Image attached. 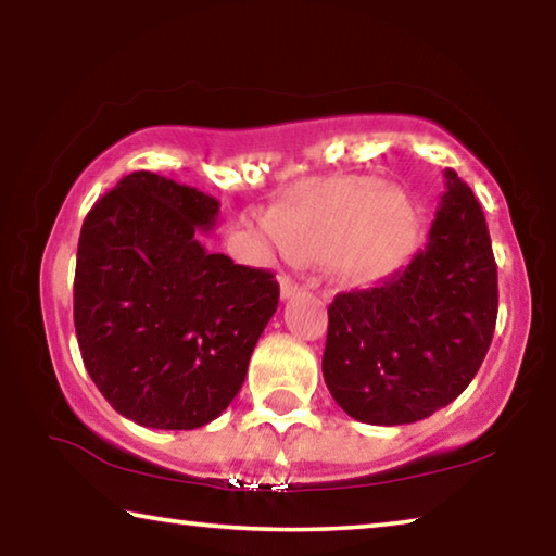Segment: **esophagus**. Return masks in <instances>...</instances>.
I'll return each instance as SVG.
<instances>
[{
    "mask_svg": "<svg viewBox=\"0 0 556 556\" xmlns=\"http://www.w3.org/2000/svg\"><path fill=\"white\" fill-rule=\"evenodd\" d=\"M279 294H281V299H291V296L301 294V287L291 277H281L279 279Z\"/></svg>",
    "mask_w": 556,
    "mask_h": 556,
    "instance_id": "obj_1",
    "label": "esophagus"
}]
</instances>
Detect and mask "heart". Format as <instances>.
Returning <instances> with one entry per match:
<instances>
[{
	"mask_svg": "<svg viewBox=\"0 0 556 556\" xmlns=\"http://www.w3.org/2000/svg\"><path fill=\"white\" fill-rule=\"evenodd\" d=\"M414 208L400 188L378 178H338L296 211L279 213L275 232L301 260L331 257L336 275L370 281L397 265L407 248Z\"/></svg>",
	"mask_w": 556,
	"mask_h": 556,
	"instance_id": "1",
	"label": "heart"
}]
</instances>
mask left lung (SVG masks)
Returning <instances> with one entry per match:
<instances>
[{
  "instance_id": "obj_1",
  "label": "left lung",
  "mask_w": 556,
  "mask_h": 556,
  "mask_svg": "<svg viewBox=\"0 0 556 556\" xmlns=\"http://www.w3.org/2000/svg\"><path fill=\"white\" fill-rule=\"evenodd\" d=\"M427 235L380 285L328 306L324 380L348 417L427 419L476 378L497 318V267L481 203L454 168Z\"/></svg>"
}]
</instances>
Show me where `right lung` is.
I'll return each instance as SVG.
<instances>
[{"label": "right lung", "mask_w": 556, "mask_h": 556, "mask_svg": "<svg viewBox=\"0 0 556 556\" xmlns=\"http://www.w3.org/2000/svg\"><path fill=\"white\" fill-rule=\"evenodd\" d=\"M220 203L152 172L122 178L83 223L73 318L112 409L152 429H199L228 409L275 316L271 271L199 240Z\"/></svg>", "instance_id": "1"}]
</instances>
